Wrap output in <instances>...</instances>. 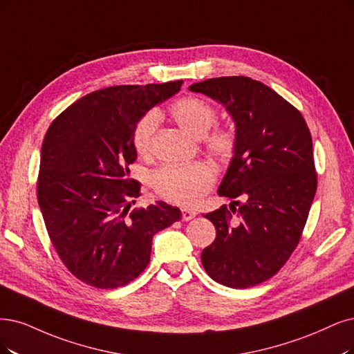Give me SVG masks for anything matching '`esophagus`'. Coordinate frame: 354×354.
<instances>
[{
	"instance_id": "34e87169",
	"label": "esophagus",
	"mask_w": 354,
	"mask_h": 354,
	"mask_svg": "<svg viewBox=\"0 0 354 354\" xmlns=\"http://www.w3.org/2000/svg\"><path fill=\"white\" fill-rule=\"evenodd\" d=\"M182 218H184L185 221H189L192 220L195 216H197V213H195L194 210H191V208H182Z\"/></svg>"
}]
</instances>
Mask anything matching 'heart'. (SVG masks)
I'll use <instances>...</instances> for the list:
<instances>
[{"instance_id":"obj_1","label":"heart","mask_w":354,"mask_h":354,"mask_svg":"<svg viewBox=\"0 0 354 354\" xmlns=\"http://www.w3.org/2000/svg\"><path fill=\"white\" fill-rule=\"evenodd\" d=\"M170 112L175 121L189 134L204 137L207 150L216 159L227 160L236 151L238 136L232 128L217 127L210 133H207L217 120V112L201 97H182L170 106ZM159 121L160 115L156 109L147 111L137 121L131 141L138 156H147L150 153ZM213 182L214 174L212 167L201 162L167 165L157 170L151 178V184L160 197L184 205L198 203L204 194L210 191Z\"/></svg>"}]
</instances>
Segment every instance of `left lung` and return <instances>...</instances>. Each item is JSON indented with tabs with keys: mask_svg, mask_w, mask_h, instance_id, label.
I'll list each match as a JSON object with an SVG mask.
<instances>
[{
	"mask_svg": "<svg viewBox=\"0 0 354 354\" xmlns=\"http://www.w3.org/2000/svg\"><path fill=\"white\" fill-rule=\"evenodd\" d=\"M189 90L223 104L238 136L218 195L233 200L240 223L226 205L204 214L216 239L201 263L214 281L246 289L277 274L302 236L318 184L312 137L293 104L250 77L208 78Z\"/></svg>",
	"mask_w": 354,
	"mask_h": 354,
	"instance_id": "left-lung-1",
	"label": "left lung"
}]
</instances>
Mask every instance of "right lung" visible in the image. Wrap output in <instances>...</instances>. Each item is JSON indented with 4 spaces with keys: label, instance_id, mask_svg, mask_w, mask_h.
<instances>
[{
    "label": "right lung",
    "instance_id": "obj_1",
    "mask_svg": "<svg viewBox=\"0 0 354 354\" xmlns=\"http://www.w3.org/2000/svg\"><path fill=\"white\" fill-rule=\"evenodd\" d=\"M182 83L96 90L46 131L37 203L64 266L88 286L116 289L137 279L150 263L154 234L182 217L163 201L129 212L141 195L140 182L129 178L136 124Z\"/></svg>",
    "mask_w": 354,
    "mask_h": 354
}]
</instances>
